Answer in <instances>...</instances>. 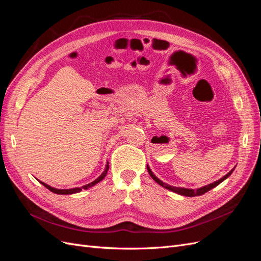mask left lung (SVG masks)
Masks as SVG:
<instances>
[{
	"label": "left lung",
	"instance_id": "left-lung-1",
	"mask_svg": "<svg viewBox=\"0 0 261 261\" xmlns=\"http://www.w3.org/2000/svg\"><path fill=\"white\" fill-rule=\"evenodd\" d=\"M147 170H148V172H149V174H150V176H151L158 184L159 185H161L162 187H164V188H167V189H169V191H171V192H174V193H176V194H179V195H181V196H186V197H195V196H200V195H203L204 193H207V192H209L210 189H212V188H215L216 186H218L220 183H222V181L224 180V179H226L228 176H230L231 174H232V172L234 171V169L233 170H231L230 172L227 173L226 175H224L222 178H220V179H218V180H216V181H213V183H211V184H209V185H206V186H202V187H200V188H198V189H189V188H183V187H174V186H171V185H168V184H165V183H163L162 180H160L159 178H158L153 173H152V171L150 170V168L148 167L147 165Z\"/></svg>",
	"mask_w": 261,
	"mask_h": 261
}]
</instances>
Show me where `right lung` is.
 <instances>
[{
	"label": "right lung",
	"instance_id": "obj_1",
	"mask_svg": "<svg viewBox=\"0 0 261 261\" xmlns=\"http://www.w3.org/2000/svg\"><path fill=\"white\" fill-rule=\"evenodd\" d=\"M108 171H109V162H107V165H106V170L103 171V173H102V174H101V175H100L98 178H96V179H94L93 181H91V183L87 184V185H84V186H82V187H75V188H70V189H58V188L51 187L50 185H48V184L43 183V181H40V183H41V184H42L44 187L48 188L49 191H51L52 193H54V194H59V195H70V194H76V193H80V192H82V191H83V189H88V188H90V187L94 186V185H96V184H98L99 181H101L102 179H103V178L106 177V175H107Z\"/></svg>",
	"mask_w": 261,
	"mask_h": 261
}]
</instances>
